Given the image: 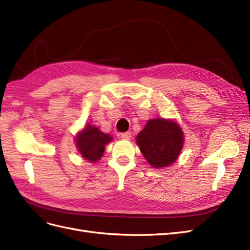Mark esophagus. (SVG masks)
Listing matches in <instances>:
<instances>
[{
  "instance_id": "34e87169",
  "label": "esophagus",
  "mask_w": 250,
  "mask_h": 250,
  "mask_svg": "<svg viewBox=\"0 0 250 250\" xmlns=\"http://www.w3.org/2000/svg\"><path fill=\"white\" fill-rule=\"evenodd\" d=\"M120 137H122L123 139H125V140H128L132 137L131 133L130 132H125V133H122L120 134Z\"/></svg>"
}]
</instances>
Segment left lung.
<instances>
[{
    "mask_svg": "<svg viewBox=\"0 0 250 250\" xmlns=\"http://www.w3.org/2000/svg\"><path fill=\"white\" fill-rule=\"evenodd\" d=\"M185 135L174 119L154 118L146 123L137 135L143 157L152 168H164L173 164L183 149Z\"/></svg>",
    "mask_w": 250,
    "mask_h": 250,
    "instance_id": "1",
    "label": "left lung"
}]
</instances>
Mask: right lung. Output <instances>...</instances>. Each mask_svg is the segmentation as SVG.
<instances>
[{"label": "right lung", "mask_w": 250, "mask_h": 250, "mask_svg": "<svg viewBox=\"0 0 250 250\" xmlns=\"http://www.w3.org/2000/svg\"><path fill=\"white\" fill-rule=\"evenodd\" d=\"M113 138L109 134H104L98 126L87 125L83 130L78 132L75 137V143L79 154L89 162H96L104 155V146Z\"/></svg>", "instance_id": "obj_1"}]
</instances>
